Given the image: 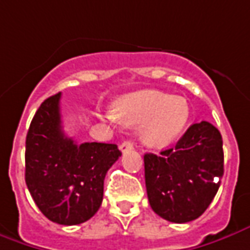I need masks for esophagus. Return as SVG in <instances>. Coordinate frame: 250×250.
<instances>
[{
    "label": "esophagus",
    "mask_w": 250,
    "mask_h": 250,
    "mask_svg": "<svg viewBox=\"0 0 250 250\" xmlns=\"http://www.w3.org/2000/svg\"><path fill=\"white\" fill-rule=\"evenodd\" d=\"M132 147H134V144H132L131 141H125V142L120 145V150H122V152H125V150H131Z\"/></svg>",
    "instance_id": "1"
}]
</instances>
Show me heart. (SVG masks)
<instances>
[{"label":"heart","mask_w":250,"mask_h":250,"mask_svg":"<svg viewBox=\"0 0 250 250\" xmlns=\"http://www.w3.org/2000/svg\"><path fill=\"white\" fill-rule=\"evenodd\" d=\"M190 108L182 97H171L159 91H144L127 97L113 106L115 119L130 125H142L141 138L147 146L163 147L174 141L188 125Z\"/></svg>","instance_id":"heart-1"}]
</instances>
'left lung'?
<instances>
[{
  "mask_svg": "<svg viewBox=\"0 0 250 250\" xmlns=\"http://www.w3.org/2000/svg\"><path fill=\"white\" fill-rule=\"evenodd\" d=\"M145 183L152 209L168 222L200 218L218 193L225 172L223 141L208 122L194 123L176 145L146 153Z\"/></svg>",
  "mask_w": 250,
  "mask_h": 250,
  "instance_id": "left-lung-1",
  "label": "left lung"
}]
</instances>
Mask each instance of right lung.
I'll list each match as a JSON object with an SVG mask.
<instances>
[{
  "instance_id": "add662e5",
  "label": "right lung",
  "mask_w": 250,
  "mask_h": 250,
  "mask_svg": "<svg viewBox=\"0 0 250 250\" xmlns=\"http://www.w3.org/2000/svg\"><path fill=\"white\" fill-rule=\"evenodd\" d=\"M61 94L35 112L25 138V183L37 207L54 223L81 225L96 215L108 169L122 156L115 144L78 145L61 127Z\"/></svg>"
}]
</instances>
